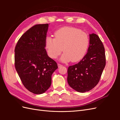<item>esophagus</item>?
Wrapping results in <instances>:
<instances>
[{
  "mask_svg": "<svg viewBox=\"0 0 120 120\" xmlns=\"http://www.w3.org/2000/svg\"><path fill=\"white\" fill-rule=\"evenodd\" d=\"M57 66H58V67H59V68H60V67H61V66H62V65L60 64H57Z\"/></svg>",
  "mask_w": 120,
  "mask_h": 120,
  "instance_id": "34e87169",
  "label": "esophagus"
}]
</instances>
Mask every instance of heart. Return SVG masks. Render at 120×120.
I'll use <instances>...</instances> for the list:
<instances>
[{"label": "heart", "mask_w": 120, "mask_h": 120, "mask_svg": "<svg viewBox=\"0 0 120 120\" xmlns=\"http://www.w3.org/2000/svg\"><path fill=\"white\" fill-rule=\"evenodd\" d=\"M89 45V38L86 32L78 28L64 27L54 33V38L47 37L45 47L48 56L56 59L62 50L60 60L64 63L77 62L86 55Z\"/></svg>", "instance_id": "obj_1"}]
</instances>
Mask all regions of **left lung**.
<instances>
[{"instance_id":"1","label":"left lung","mask_w":120,"mask_h":120,"mask_svg":"<svg viewBox=\"0 0 120 120\" xmlns=\"http://www.w3.org/2000/svg\"><path fill=\"white\" fill-rule=\"evenodd\" d=\"M89 35L88 52L78 64L70 66L68 70L69 86L79 93L88 92L98 84L106 66L102 42L97 34Z\"/></svg>"}]
</instances>
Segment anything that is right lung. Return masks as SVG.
<instances>
[{
    "label": "right lung",
    "mask_w": 120,
    "mask_h": 120,
    "mask_svg": "<svg viewBox=\"0 0 120 120\" xmlns=\"http://www.w3.org/2000/svg\"><path fill=\"white\" fill-rule=\"evenodd\" d=\"M49 24H37L21 36L14 52L15 67L23 85L35 94L46 92L52 83V75L58 68L45 49Z\"/></svg>",
    "instance_id": "add662e5"
}]
</instances>
